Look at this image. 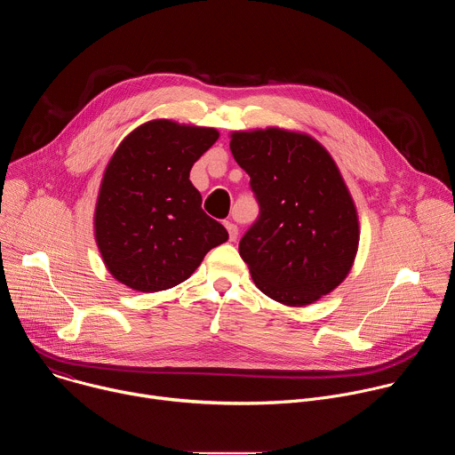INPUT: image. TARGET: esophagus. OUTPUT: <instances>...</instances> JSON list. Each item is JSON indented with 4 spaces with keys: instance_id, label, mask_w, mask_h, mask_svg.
<instances>
[{
    "instance_id": "obj_1",
    "label": "esophagus",
    "mask_w": 455,
    "mask_h": 455,
    "mask_svg": "<svg viewBox=\"0 0 455 455\" xmlns=\"http://www.w3.org/2000/svg\"><path fill=\"white\" fill-rule=\"evenodd\" d=\"M223 225H225V228L228 230V237H230V241H235V237H237V227H235L232 221H225Z\"/></svg>"
}]
</instances>
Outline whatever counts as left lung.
I'll return each mask as SVG.
<instances>
[{
    "label": "left lung",
    "mask_w": 455,
    "mask_h": 455,
    "mask_svg": "<svg viewBox=\"0 0 455 455\" xmlns=\"http://www.w3.org/2000/svg\"><path fill=\"white\" fill-rule=\"evenodd\" d=\"M230 151L261 207L239 243L255 286L291 307L339 288L355 265L360 221L330 151L277 125L232 132Z\"/></svg>",
    "instance_id": "left-lung-1"
}]
</instances>
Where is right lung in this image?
<instances>
[{"instance_id":"add662e5","label":"right lung","mask_w":455,"mask_h":455,"mask_svg":"<svg viewBox=\"0 0 455 455\" xmlns=\"http://www.w3.org/2000/svg\"><path fill=\"white\" fill-rule=\"evenodd\" d=\"M220 139L216 127L155 118L109 158L93 212V235L108 272L135 291L187 281L227 228L202 209L190 169Z\"/></svg>"}]
</instances>
